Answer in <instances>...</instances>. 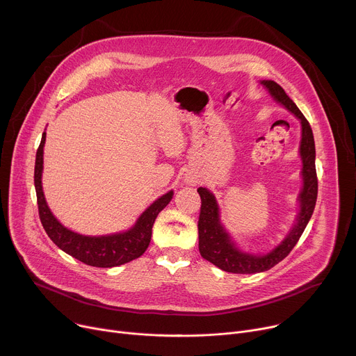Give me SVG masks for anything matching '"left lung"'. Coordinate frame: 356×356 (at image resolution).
<instances>
[{
	"instance_id": "left-lung-1",
	"label": "left lung",
	"mask_w": 356,
	"mask_h": 356,
	"mask_svg": "<svg viewBox=\"0 0 356 356\" xmlns=\"http://www.w3.org/2000/svg\"><path fill=\"white\" fill-rule=\"evenodd\" d=\"M261 84L268 88L275 101L294 114L301 122L300 156L302 161V188L298 195L300 211L294 227L290 229L280 245H277L266 255H250V253L239 250L231 241L228 232L224 229L220 221V210L214 194L204 187L197 188L201 197V209L198 217L200 253L206 261L229 273H259L272 269L275 265L283 261L296 246L304 229H306L313 216L318 193V180L316 172V145L309 121L277 83L273 80H262Z\"/></svg>"
}]
</instances>
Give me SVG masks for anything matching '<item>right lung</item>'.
Here are the masks:
<instances>
[{
	"label": "right lung",
	"instance_id": "1",
	"mask_svg": "<svg viewBox=\"0 0 356 356\" xmlns=\"http://www.w3.org/2000/svg\"><path fill=\"white\" fill-rule=\"evenodd\" d=\"M46 140V132L42 135L40 145L36 150L35 161V190L38 198V210L40 222L47 234L63 252L80 262L95 268H114L128 264L147 249L152 236V227L158 214L169 204L173 191L163 194L161 198L140 214L135 225L120 234L103 235V236H86L73 232L63 227L49 210L47 202L42 190V170H43V146Z\"/></svg>",
	"mask_w": 356,
	"mask_h": 356
}]
</instances>
